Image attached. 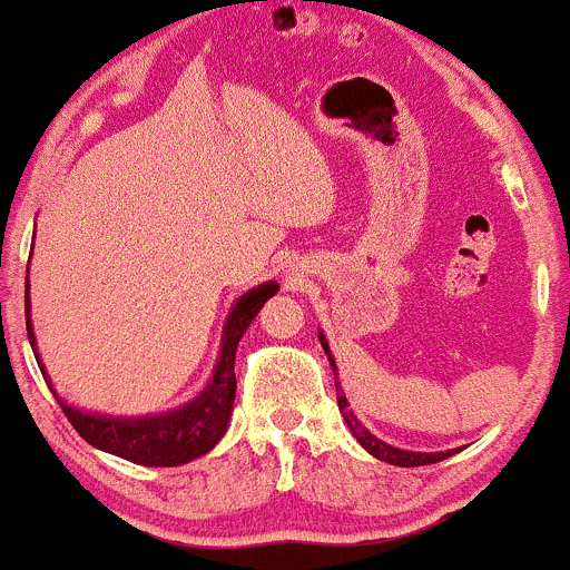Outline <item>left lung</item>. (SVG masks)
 Returning a JSON list of instances; mask_svg holds the SVG:
<instances>
[{
	"instance_id": "1",
	"label": "left lung",
	"mask_w": 570,
	"mask_h": 570,
	"mask_svg": "<svg viewBox=\"0 0 570 570\" xmlns=\"http://www.w3.org/2000/svg\"><path fill=\"white\" fill-rule=\"evenodd\" d=\"M320 341H322V350H325L327 361H331V368H333V374H335V393H338L341 415H344V421H346V426H350L352 436H355V440L361 442V445L371 453V456L380 459V461H387V464H395V466H423V464H436V461H442V459L453 456V453H459V448H453V451H436V453L401 451V448L387 445L385 440H380V436L371 434V431L365 429L361 421H357V415H355V412H352L350 401H346L344 387H341V382H338V365H335V357H333V352H331V344H327L325 333H320Z\"/></svg>"
}]
</instances>
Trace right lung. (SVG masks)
Listing matches in <instances>:
<instances>
[{
	"instance_id": "obj_1",
	"label": "right lung",
	"mask_w": 570,
	"mask_h": 570,
	"mask_svg": "<svg viewBox=\"0 0 570 570\" xmlns=\"http://www.w3.org/2000/svg\"><path fill=\"white\" fill-rule=\"evenodd\" d=\"M278 292L275 281H265V284L254 286L245 295H239L235 305H232L229 316H226L224 335H220V350L218 361H215L213 376H209L207 387L199 395L188 401V404L177 406V410L158 412V415H141V417H122V415H100L92 410H79V406L68 404L57 391L48 376L43 361L38 352V338L32 331V303H29V267H27V335L32 344L35 361L40 365V374L57 395L59 406L65 410L68 421L79 431L83 440L98 451L111 453L125 461H134L141 466H179L188 461L205 456L218 445L224 436L226 426H229L232 410H235V391H237V376H235V357L237 344L256 314L262 311L269 297Z\"/></svg>"
}]
</instances>
